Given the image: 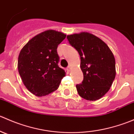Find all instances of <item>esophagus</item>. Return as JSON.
I'll return each mask as SVG.
<instances>
[{
    "mask_svg": "<svg viewBox=\"0 0 134 134\" xmlns=\"http://www.w3.org/2000/svg\"><path fill=\"white\" fill-rule=\"evenodd\" d=\"M67 70L68 71H71V66H69V67L67 68Z\"/></svg>",
    "mask_w": 134,
    "mask_h": 134,
    "instance_id": "obj_1",
    "label": "esophagus"
}]
</instances>
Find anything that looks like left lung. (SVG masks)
<instances>
[{
	"mask_svg": "<svg viewBox=\"0 0 134 134\" xmlns=\"http://www.w3.org/2000/svg\"><path fill=\"white\" fill-rule=\"evenodd\" d=\"M67 38L80 56L83 80L76 86L78 94L87 100L100 99L115 78V59L111 51L99 37L87 32L68 35Z\"/></svg>",
	"mask_w": 134,
	"mask_h": 134,
	"instance_id": "left-lung-1",
	"label": "left lung"
}]
</instances>
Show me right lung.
Segmentation results:
<instances>
[{"mask_svg":"<svg viewBox=\"0 0 134 134\" xmlns=\"http://www.w3.org/2000/svg\"><path fill=\"white\" fill-rule=\"evenodd\" d=\"M66 37L62 32L47 30L32 37L21 50L18 68L27 90L36 97H44L58 88L66 75L58 66V46Z\"/></svg>","mask_w":134,"mask_h":134,"instance_id":"1","label":"right lung"}]
</instances>
